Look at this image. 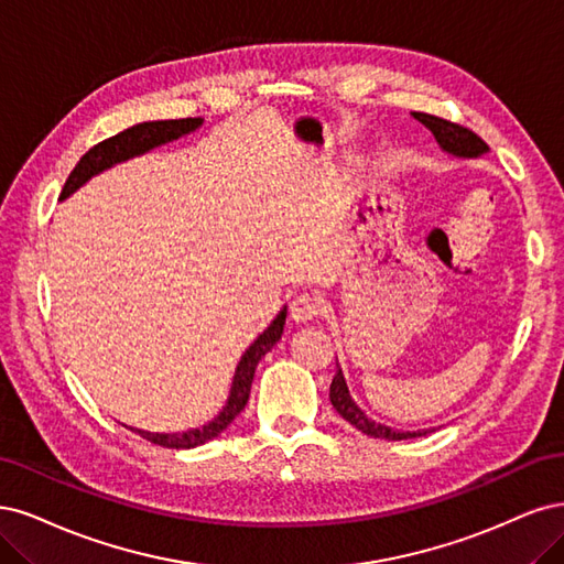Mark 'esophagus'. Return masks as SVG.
I'll return each mask as SVG.
<instances>
[{
    "label": "esophagus",
    "instance_id": "obj_1",
    "mask_svg": "<svg viewBox=\"0 0 564 564\" xmlns=\"http://www.w3.org/2000/svg\"><path fill=\"white\" fill-rule=\"evenodd\" d=\"M323 314V300L312 293H302L293 300V306H290V316H293L295 323H308Z\"/></svg>",
    "mask_w": 564,
    "mask_h": 564
}]
</instances>
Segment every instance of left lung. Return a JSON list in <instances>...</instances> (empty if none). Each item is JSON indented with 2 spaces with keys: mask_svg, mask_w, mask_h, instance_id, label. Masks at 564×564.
I'll use <instances>...</instances> for the list:
<instances>
[{
  "mask_svg": "<svg viewBox=\"0 0 564 564\" xmlns=\"http://www.w3.org/2000/svg\"><path fill=\"white\" fill-rule=\"evenodd\" d=\"M412 117L416 121H422L433 133L435 142L441 144V150L454 159H478L489 152L485 140H480L474 131L464 129V126H459V123H452L447 119L424 115V112H414ZM330 403L339 412V416H344V420H347L351 426H356L360 433L372 435V438L408 441V438H416V435H426L429 431H433V429L401 431V429H391L387 424H379V422L370 420V416L354 403V398L347 387V379H344V372L339 366H337V372H335L333 384H330Z\"/></svg>",
  "mask_w": 564,
  "mask_h": 564,
  "instance_id": "1",
  "label": "left lung"
}]
</instances>
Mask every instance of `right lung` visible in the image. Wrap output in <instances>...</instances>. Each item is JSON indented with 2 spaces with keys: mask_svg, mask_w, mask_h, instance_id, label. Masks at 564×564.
<instances>
[{
  "mask_svg": "<svg viewBox=\"0 0 564 564\" xmlns=\"http://www.w3.org/2000/svg\"><path fill=\"white\" fill-rule=\"evenodd\" d=\"M204 123L202 117L196 119H166V121H142L131 126L112 138H107L102 142H98L96 148H90L75 166V171L69 173L67 183L61 192V202H65L67 196L75 194L79 187H84L90 177L117 166L121 161H129L133 156L148 154L154 148H161V144L173 142L177 138H185L189 133H194L198 126ZM285 316H288V306H283L281 312L276 314V318L269 323V328L250 344L246 349V354L241 356L239 366L234 370V379H231V389L227 395L225 408L217 412V416L208 424H204L202 429H189L183 433H152V431H142V429H133L138 435H142L144 441H150L154 445L169 447V449H189V447H198L213 438H217L239 414L250 395V387H252V377H256V368L258 362L274 349V344L281 339L283 335V325H285Z\"/></svg>",
  "mask_w": 564,
  "mask_h": 564,
  "instance_id": "add662e5",
  "label": "right lung"
}]
</instances>
